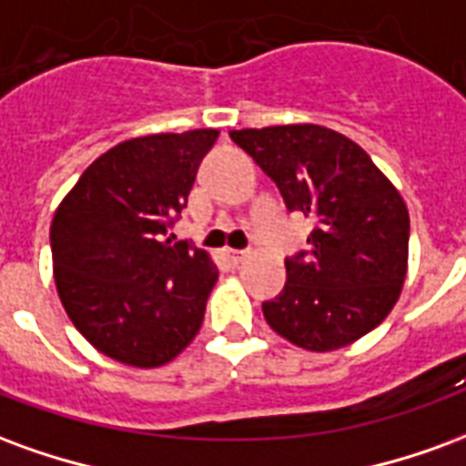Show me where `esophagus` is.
Masks as SVG:
<instances>
[{
  "mask_svg": "<svg viewBox=\"0 0 466 466\" xmlns=\"http://www.w3.org/2000/svg\"><path fill=\"white\" fill-rule=\"evenodd\" d=\"M224 254H227V259L232 264H242L249 252L247 249H224Z\"/></svg>",
  "mask_w": 466,
  "mask_h": 466,
  "instance_id": "1",
  "label": "esophagus"
}]
</instances>
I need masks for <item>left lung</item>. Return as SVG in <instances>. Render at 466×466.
I'll return each instance as SVG.
<instances>
[{
    "label": "left lung",
    "instance_id": "obj_1",
    "mask_svg": "<svg viewBox=\"0 0 466 466\" xmlns=\"http://www.w3.org/2000/svg\"><path fill=\"white\" fill-rule=\"evenodd\" d=\"M234 142L272 177L292 212L317 229L307 262L287 264L267 324L307 351L350 347L400 299L410 264V212L400 189L350 137L319 124L232 129Z\"/></svg>",
    "mask_w": 466,
    "mask_h": 466
}]
</instances>
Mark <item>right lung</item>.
<instances>
[{
  "mask_svg": "<svg viewBox=\"0 0 466 466\" xmlns=\"http://www.w3.org/2000/svg\"><path fill=\"white\" fill-rule=\"evenodd\" d=\"M219 129L149 134L89 164L49 229L66 317L109 360L154 370L199 332L217 267L204 249L164 237L192 192Z\"/></svg>",
  "mask_w": 466,
  "mask_h": 466,
  "instance_id": "right-lung-1",
  "label": "right lung"
}]
</instances>
